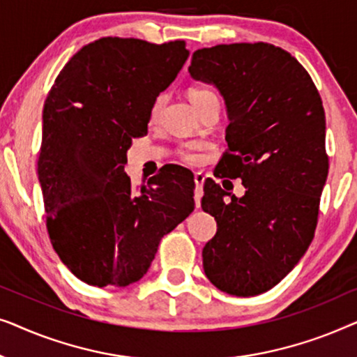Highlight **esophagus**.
<instances>
[{"mask_svg":"<svg viewBox=\"0 0 357 357\" xmlns=\"http://www.w3.org/2000/svg\"><path fill=\"white\" fill-rule=\"evenodd\" d=\"M203 183H204V175L202 172L195 174V185H197V188H195V204H197V208H199V204H202Z\"/></svg>","mask_w":357,"mask_h":357,"instance_id":"esophagus-1","label":"esophagus"}]
</instances>
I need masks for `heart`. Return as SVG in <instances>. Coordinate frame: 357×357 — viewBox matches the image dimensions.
<instances>
[{"mask_svg":"<svg viewBox=\"0 0 357 357\" xmlns=\"http://www.w3.org/2000/svg\"><path fill=\"white\" fill-rule=\"evenodd\" d=\"M211 96H214L213 92L209 89H204V87H192V89L188 91V97H190V100H192L193 105H198L199 102H203L204 99H208V97H211ZM160 107H162V97H158L154 102L153 109H151V115L153 116L158 115ZM183 158H185V160H188V162H198L199 155L197 154V151L188 148V149H185Z\"/></svg>","mask_w":357,"mask_h":357,"instance_id":"1","label":"heart"}]
</instances>
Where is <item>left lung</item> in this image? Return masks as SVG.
Returning a JSON list of instances; mask_svg holds the SVG:
<instances>
[{
  "label": "left lung",
  "instance_id": "left-lung-1",
  "mask_svg": "<svg viewBox=\"0 0 357 357\" xmlns=\"http://www.w3.org/2000/svg\"><path fill=\"white\" fill-rule=\"evenodd\" d=\"M188 73L216 87L226 104L229 151L214 175L245 187L237 198L211 178L204 182L202 208L218 222L203 248L204 275L227 294H261L314 238L328 175L324 105L304 66L271 43L202 48Z\"/></svg>",
  "mask_w": 357,
  "mask_h": 357
}]
</instances>
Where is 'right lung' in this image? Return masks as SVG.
Returning <instances> with one entry per match:
<instances>
[{
    "mask_svg": "<svg viewBox=\"0 0 357 357\" xmlns=\"http://www.w3.org/2000/svg\"><path fill=\"white\" fill-rule=\"evenodd\" d=\"M190 52L104 37L56 76L43 105L38 182L52 245L91 286L141 280L159 242L195 208L192 175L170 167L135 188L125 172L133 138L148 135L151 109Z\"/></svg>",
    "mask_w": 357,
    "mask_h": 357,
    "instance_id": "1",
    "label": "right lung"
}]
</instances>
